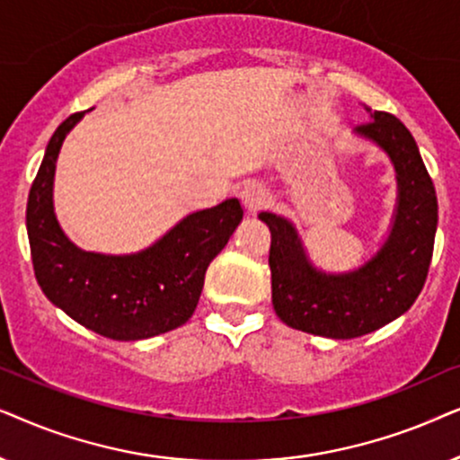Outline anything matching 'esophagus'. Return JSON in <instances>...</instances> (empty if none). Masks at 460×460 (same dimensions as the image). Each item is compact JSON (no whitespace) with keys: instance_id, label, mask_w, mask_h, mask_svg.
Segmentation results:
<instances>
[{"instance_id":"obj_1","label":"esophagus","mask_w":460,"mask_h":460,"mask_svg":"<svg viewBox=\"0 0 460 460\" xmlns=\"http://www.w3.org/2000/svg\"><path fill=\"white\" fill-rule=\"evenodd\" d=\"M240 199L248 214H256L271 201V195H269L267 189L259 185V182H250V185H246L240 191Z\"/></svg>"}]
</instances>
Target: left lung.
I'll return each mask as SVG.
<instances>
[{"label":"left lung","instance_id":"1","mask_svg":"<svg viewBox=\"0 0 460 460\" xmlns=\"http://www.w3.org/2000/svg\"><path fill=\"white\" fill-rule=\"evenodd\" d=\"M370 121L359 138L387 153L397 198L389 234L364 265L328 273L311 262L296 226L279 214L261 212L271 231V301L286 326L326 339H358L397 320L412 307L433 254L438 198L416 140L395 115L366 109Z\"/></svg>","mask_w":460,"mask_h":460}]
</instances>
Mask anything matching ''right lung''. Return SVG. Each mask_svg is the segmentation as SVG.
<instances>
[{
	"mask_svg": "<svg viewBox=\"0 0 460 460\" xmlns=\"http://www.w3.org/2000/svg\"><path fill=\"white\" fill-rule=\"evenodd\" d=\"M84 115L73 113L57 128L31 185L27 234L35 278L48 301L107 339L143 341L170 332L193 315L206 269L234 235L243 210L231 198L191 212L132 254L75 246L54 212V172L63 140Z\"/></svg>",
	"mask_w": 460,
	"mask_h": 460,
	"instance_id": "right-lung-1",
	"label": "right lung"
}]
</instances>
